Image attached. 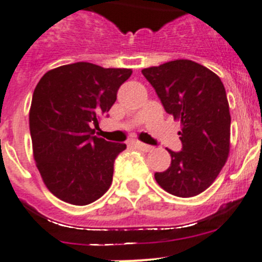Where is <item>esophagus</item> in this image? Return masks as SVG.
Here are the masks:
<instances>
[{
  "mask_svg": "<svg viewBox=\"0 0 262 262\" xmlns=\"http://www.w3.org/2000/svg\"><path fill=\"white\" fill-rule=\"evenodd\" d=\"M134 145L137 146V148H140V150H142V151H151L152 150V146H150V145H146V143H142V142H140V141H137L136 143H134Z\"/></svg>",
  "mask_w": 262,
  "mask_h": 262,
  "instance_id": "34e87169",
  "label": "esophagus"
}]
</instances>
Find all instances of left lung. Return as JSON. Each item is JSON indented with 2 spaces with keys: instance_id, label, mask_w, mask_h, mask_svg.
<instances>
[{
  "instance_id": "left-lung-1",
  "label": "left lung",
  "mask_w": 262,
  "mask_h": 262,
  "mask_svg": "<svg viewBox=\"0 0 262 262\" xmlns=\"http://www.w3.org/2000/svg\"><path fill=\"white\" fill-rule=\"evenodd\" d=\"M167 114L180 120L181 151L168 150L171 166L155 172L166 192L193 197L210 187L227 162L231 116L225 86L215 73L190 60L142 70Z\"/></svg>"
}]
</instances>
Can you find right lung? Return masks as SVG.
<instances>
[{"instance_id":"obj_1","label":"right lung","mask_w":262,"mask_h":262,"mask_svg":"<svg viewBox=\"0 0 262 262\" xmlns=\"http://www.w3.org/2000/svg\"><path fill=\"white\" fill-rule=\"evenodd\" d=\"M132 69H104L90 62L62 65L41 77L32 95L30 133L34 159L52 194L89 205L111 187L114 163L125 143L94 136L99 116L116 102Z\"/></svg>"}]
</instances>
